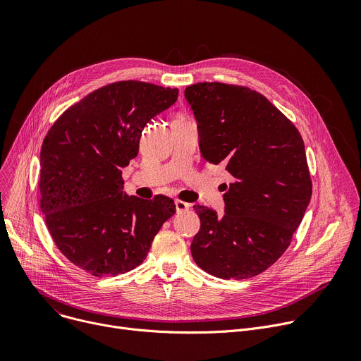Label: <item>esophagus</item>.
Segmentation results:
<instances>
[{"label": "esophagus", "mask_w": 361, "mask_h": 361, "mask_svg": "<svg viewBox=\"0 0 361 361\" xmlns=\"http://www.w3.org/2000/svg\"><path fill=\"white\" fill-rule=\"evenodd\" d=\"M175 205H176V211H178V212H185V211H188L189 207H190L189 204H186V202H183V201H176Z\"/></svg>", "instance_id": "1"}]
</instances>
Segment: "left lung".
Masks as SVG:
<instances>
[{
  "label": "left lung",
  "instance_id": "left-lung-1",
  "mask_svg": "<svg viewBox=\"0 0 361 361\" xmlns=\"http://www.w3.org/2000/svg\"><path fill=\"white\" fill-rule=\"evenodd\" d=\"M185 97L208 162L233 180L225 214L196 205L201 229L190 252L199 268L224 279L268 269L290 247L310 204L312 183L302 137L286 114L245 86L196 83Z\"/></svg>",
  "mask_w": 361,
  "mask_h": 361
}]
</instances>
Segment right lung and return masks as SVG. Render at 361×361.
<instances>
[{"mask_svg": "<svg viewBox=\"0 0 361 361\" xmlns=\"http://www.w3.org/2000/svg\"><path fill=\"white\" fill-rule=\"evenodd\" d=\"M178 89L125 80L70 106L39 153V208L60 252L94 276L143 262L175 215L173 199L123 192L122 169L139 153L143 128L178 100Z\"/></svg>", "mask_w": 361, "mask_h": 361, "instance_id": "add662e5", "label": "right lung"}]
</instances>
